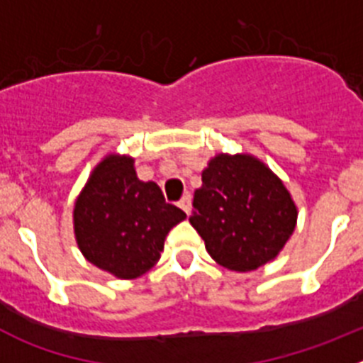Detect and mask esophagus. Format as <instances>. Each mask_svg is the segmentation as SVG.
<instances>
[{"label":"esophagus","mask_w":363,"mask_h":363,"mask_svg":"<svg viewBox=\"0 0 363 363\" xmlns=\"http://www.w3.org/2000/svg\"><path fill=\"white\" fill-rule=\"evenodd\" d=\"M178 205H179V207H182V209L185 211V213L191 214L192 203H191V196H189V194H185V196L178 201Z\"/></svg>","instance_id":"obj_1"}]
</instances>
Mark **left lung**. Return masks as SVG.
Returning <instances> with one entry per match:
<instances>
[{"mask_svg":"<svg viewBox=\"0 0 363 363\" xmlns=\"http://www.w3.org/2000/svg\"><path fill=\"white\" fill-rule=\"evenodd\" d=\"M189 218L211 258L249 272L280 255L298 220L291 192L252 154L220 152L201 171Z\"/></svg>","mask_w":363,"mask_h":363,"instance_id":"obj_1","label":"left lung"}]
</instances>
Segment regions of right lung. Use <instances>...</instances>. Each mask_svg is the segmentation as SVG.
<instances>
[{"label": "right lung", "mask_w": 363, "mask_h": 363, "mask_svg": "<svg viewBox=\"0 0 363 363\" xmlns=\"http://www.w3.org/2000/svg\"><path fill=\"white\" fill-rule=\"evenodd\" d=\"M185 218L158 184L138 178L133 156L116 152L92 169L72 211L82 255L120 280L143 277L158 264L167 233Z\"/></svg>", "instance_id": "right-lung-1"}]
</instances>
